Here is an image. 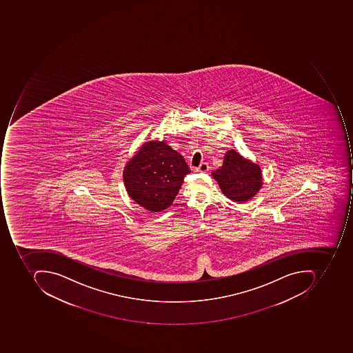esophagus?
<instances>
[{"mask_svg":"<svg viewBox=\"0 0 353 353\" xmlns=\"http://www.w3.org/2000/svg\"><path fill=\"white\" fill-rule=\"evenodd\" d=\"M209 164L203 162V163H201V165H199V168H197V172H203V173H205V172L209 171Z\"/></svg>","mask_w":353,"mask_h":353,"instance_id":"34e87169","label":"esophagus"}]
</instances>
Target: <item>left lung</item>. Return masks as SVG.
I'll return each instance as SVG.
<instances>
[{"mask_svg": "<svg viewBox=\"0 0 353 353\" xmlns=\"http://www.w3.org/2000/svg\"><path fill=\"white\" fill-rule=\"evenodd\" d=\"M212 176L225 196L235 203L252 199L262 188L260 166L233 150L225 154L223 165Z\"/></svg>", "mask_w": 353, "mask_h": 353, "instance_id": "1", "label": "left lung"}]
</instances>
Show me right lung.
Listing matches in <instances>:
<instances>
[{
	"label": "right lung",
	"instance_id": "obj_1",
	"mask_svg": "<svg viewBox=\"0 0 353 353\" xmlns=\"http://www.w3.org/2000/svg\"><path fill=\"white\" fill-rule=\"evenodd\" d=\"M190 172L179 152L164 141H150L126 164L123 179L137 203L150 212H160L172 205Z\"/></svg>",
	"mask_w": 353,
	"mask_h": 353
}]
</instances>
